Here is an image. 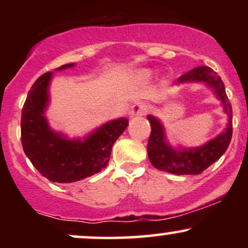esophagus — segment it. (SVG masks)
<instances>
[{"instance_id":"esophagus-1","label":"esophagus","mask_w":248,"mask_h":248,"mask_svg":"<svg viewBox=\"0 0 248 248\" xmlns=\"http://www.w3.org/2000/svg\"><path fill=\"white\" fill-rule=\"evenodd\" d=\"M148 110V106L144 102H135V104L132 106V109H130L129 114L130 116H141L144 115Z\"/></svg>"}]
</instances>
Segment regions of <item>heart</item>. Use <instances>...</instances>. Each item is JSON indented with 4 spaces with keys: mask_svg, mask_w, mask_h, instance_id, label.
I'll use <instances>...</instances> for the list:
<instances>
[{
    "mask_svg": "<svg viewBox=\"0 0 248 248\" xmlns=\"http://www.w3.org/2000/svg\"><path fill=\"white\" fill-rule=\"evenodd\" d=\"M149 75H150V73L148 72V71H143V72H141L142 78H148V77H149Z\"/></svg>",
    "mask_w": 248,
    "mask_h": 248,
    "instance_id": "1",
    "label": "heart"
}]
</instances>
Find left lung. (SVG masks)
I'll use <instances>...</instances> for the list:
<instances>
[{
    "label": "left lung",
    "instance_id": "obj_1",
    "mask_svg": "<svg viewBox=\"0 0 248 248\" xmlns=\"http://www.w3.org/2000/svg\"><path fill=\"white\" fill-rule=\"evenodd\" d=\"M177 81L179 84L189 81H204L211 86L223 102L225 112L229 115V124L223 133L204 146L193 149L175 150L166 142L164 130L160 121L152 115H148V120L152 124V133L147 146L148 157L153 166L162 171L175 175H199L221 157L231 142L233 130L232 106L225 92L224 82L211 67H196L179 77Z\"/></svg>",
    "mask_w": 248,
    "mask_h": 248
}]
</instances>
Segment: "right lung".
Here are the masks:
<instances>
[{"label":"right lung","mask_w":248,"mask_h":248,"mask_svg":"<svg viewBox=\"0 0 248 248\" xmlns=\"http://www.w3.org/2000/svg\"><path fill=\"white\" fill-rule=\"evenodd\" d=\"M73 66L62 65L58 70ZM52 73L33 82L22 108L21 141L33 167L51 182L72 183L100 172L109 162L114 142L128 126L127 119L104 124L84 141L66 140L50 129L44 110L49 101L47 87Z\"/></svg>","instance_id":"right-lung-1"}]
</instances>
